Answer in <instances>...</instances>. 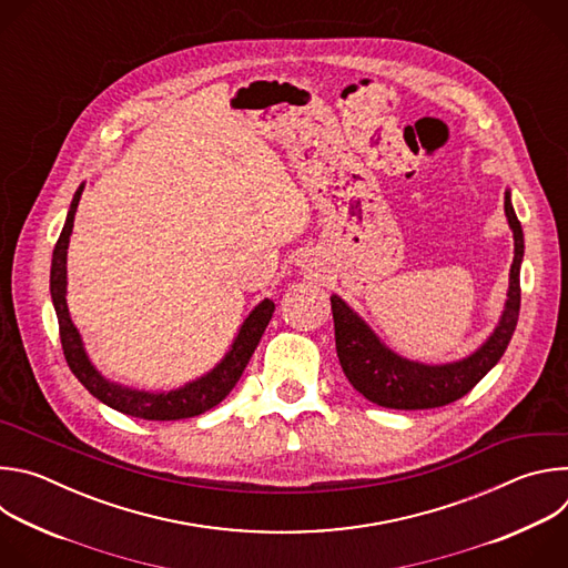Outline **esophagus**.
Returning a JSON list of instances; mask_svg holds the SVG:
<instances>
[{"instance_id":"34e87169","label":"esophagus","mask_w":568,"mask_h":568,"mask_svg":"<svg viewBox=\"0 0 568 568\" xmlns=\"http://www.w3.org/2000/svg\"><path fill=\"white\" fill-rule=\"evenodd\" d=\"M301 267H303L305 272H310V274H312V267H314V265H312V261H310V258H303V265H301Z\"/></svg>"}]
</instances>
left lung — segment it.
<instances>
[{"mask_svg": "<svg viewBox=\"0 0 568 568\" xmlns=\"http://www.w3.org/2000/svg\"><path fill=\"white\" fill-rule=\"evenodd\" d=\"M506 217L515 237V258L510 267V287L499 326L476 353L452 364H420L404 359L386 348L379 337L337 294L331 296L335 318V344L339 364L348 382L371 402L386 409H436L469 393L493 366L504 357L517 328L521 285L519 270L524 261L521 222L506 191Z\"/></svg>", "mask_w": 568, "mask_h": 568, "instance_id": "1", "label": "left lung"}]
</instances>
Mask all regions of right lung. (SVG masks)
I'll return each mask as SVG.
<instances>
[{"mask_svg": "<svg viewBox=\"0 0 568 568\" xmlns=\"http://www.w3.org/2000/svg\"><path fill=\"white\" fill-rule=\"evenodd\" d=\"M85 184H80L75 191L62 233L55 242L53 261H51V298L58 314V326H60V342L64 351V359L71 368V373L78 377L97 399H101L108 407L132 416L141 420H182L200 416L215 404H220L235 382L240 379L242 371L247 368L265 328L270 326V318L274 314V301L265 298L261 301L252 314L245 318L240 326L237 337L231 344V351L224 355V359L206 375L197 377L195 382L184 384L182 388L169 390V393H150V390H136L121 384H114L105 379L94 364L90 362L83 339H80L75 326L71 323L69 307H67V247H69V235L73 229V215L80 202V193H83Z\"/></svg>", "mask_w": 568, "mask_h": 568, "instance_id": "add662e5", "label": "right lung"}]
</instances>
